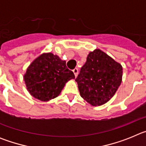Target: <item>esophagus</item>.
<instances>
[{
    "label": "esophagus",
    "instance_id": "obj_1",
    "mask_svg": "<svg viewBox=\"0 0 146 146\" xmlns=\"http://www.w3.org/2000/svg\"><path fill=\"white\" fill-rule=\"evenodd\" d=\"M72 72H74V76H75V77H77V74H78V69H77V68H75V69H74L73 70H72Z\"/></svg>",
    "mask_w": 146,
    "mask_h": 146
}]
</instances>
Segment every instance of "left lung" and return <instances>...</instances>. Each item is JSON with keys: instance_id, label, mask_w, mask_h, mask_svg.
<instances>
[{"instance_id": "obj_1", "label": "left lung", "mask_w": 146, "mask_h": 146, "mask_svg": "<svg viewBox=\"0 0 146 146\" xmlns=\"http://www.w3.org/2000/svg\"><path fill=\"white\" fill-rule=\"evenodd\" d=\"M123 67L100 49L88 53L76 78L81 97L91 106L110 101L122 82Z\"/></svg>"}]
</instances>
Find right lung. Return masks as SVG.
<instances>
[{
    "label": "right lung",
    "mask_w": 146,
    "mask_h": 146,
    "mask_svg": "<svg viewBox=\"0 0 146 146\" xmlns=\"http://www.w3.org/2000/svg\"><path fill=\"white\" fill-rule=\"evenodd\" d=\"M74 73L57 55L44 52L35 58L23 75L26 88L35 99L48 102L59 96L70 80L74 79Z\"/></svg>",
    "instance_id": "1"
}]
</instances>
